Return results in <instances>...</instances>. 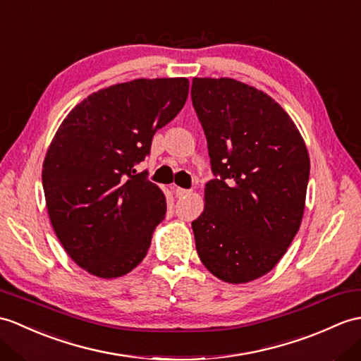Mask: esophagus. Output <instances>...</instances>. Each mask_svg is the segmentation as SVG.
<instances>
[{"instance_id": "1", "label": "esophagus", "mask_w": 361, "mask_h": 361, "mask_svg": "<svg viewBox=\"0 0 361 361\" xmlns=\"http://www.w3.org/2000/svg\"><path fill=\"white\" fill-rule=\"evenodd\" d=\"M172 190H173L175 197H178V198H183V197H186V195L190 194L189 189H183V188H178V186H172Z\"/></svg>"}]
</instances>
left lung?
<instances>
[{
    "instance_id": "1",
    "label": "left lung",
    "mask_w": 361,
    "mask_h": 361,
    "mask_svg": "<svg viewBox=\"0 0 361 361\" xmlns=\"http://www.w3.org/2000/svg\"><path fill=\"white\" fill-rule=\"evenodd\" d=\"M190 95L215 175L192 221L197 252L216 279L252 281L300 229L311 169L305 140L274 98L241 81L194 78Z\"/></svg>"
}]
</instances>
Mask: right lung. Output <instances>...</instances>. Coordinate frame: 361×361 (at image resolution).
Masks as SVG:
<instances>
[{
	"label": "right lung",
	"instance_id": "add662e5",
	"mask_svg": "<svg viewBox=\"0 0 361 361\" xmlns=\"http://www.w3.org/2000/svg\"><path fill=\"white\" fill-rule=\"evenodd\" d=\"M189 94L188 78H140L102 89L67 114L43 163L50 223L69 257L99 279L142 262L166 198L133 166Z\"/></svg>",
	"mask_w": 361,
	"mask_h": 361
}]
</instances>
